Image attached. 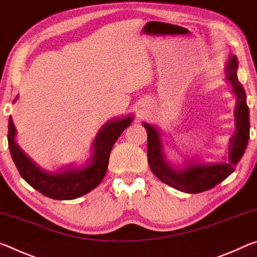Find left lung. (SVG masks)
I'll return each mask as SVG.
<instances>
[{"label":"left lung","mask_w":257,"mask_h":257,"mask_svg":"<svg viewBox=\"0 0 257 257\" xmlns=\"http://www.w3.org/2000/svg\"><path fill=\"white\" fill-rule=\"evenodd\" d=\"M238 59L230 54L224 67L225 81L229 82L235 96L234 133L231 137L228 149V161L213 163L184 162L172 164L167 161L162 133L157 126L144 123L148 133V163L150 170L162 182L176 190L187 193H198L209 190L233 173L240 161L249 139V109L246 92L237 76Z\"/></svg>","instance_id":"8db88e82"}]
</instances>
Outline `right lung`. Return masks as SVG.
Returning <instances> with one entry per match:
<instances>
[{
	"instance_id": "1",
	"label": "right lung",
	"mask_w": 257,
	"mask_h": 257,
	"mask_svg": "<svg viewBox=\"0 0 257 257\" xmlns=\"http://www.w3.org/2000/svg\"><path fill=\"white\" fill-rule=\"evenodd\" d=\"M18 100L16 96L14 102ZM133 116L113 117L101 126L91 146V156L82 166L66 167L50 172L34 163L16 142V127L10 116L8 144L11 157L22 178L34 189L49 198L71 200L86 195L101 183L106 175L112 146L124 130L132 123Z\"/></svg>"
}]
</instances>
